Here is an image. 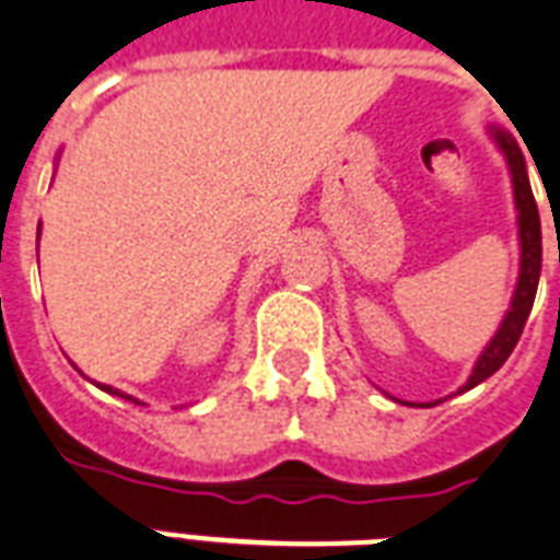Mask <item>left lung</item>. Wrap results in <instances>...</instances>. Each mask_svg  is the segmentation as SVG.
Here are the masks:
<instances>
[{"mask_svg":"<svg viewBox=\"0 0 560 560\" xmlns=\"http://www.w3.org/2000/svg\"><path fill=\"white\" fill-rule=\"evenodd\" d=\"M494 147L501 149L503 161L509 166V177H512V195H515V212H517V241H521V267H517V284L509 302V311L503 316L501 327L494 330L483 353L477 357L475 368H471L469 380L457 394L475 388L483 380L498 371L509 359V353L515 351L517 339L524 334V325L529 319L532 304H535V293H538V279H540V215L535 195L529 186V172H526V158L517 147V140L509 135L501 126H489ZM440 402V399H438ZM422 408V406H420Z\"/></svg>","mask_w":560,"mask_h":560,"instance_id":"left-lung-1","label":"left lung"}]
</instances>
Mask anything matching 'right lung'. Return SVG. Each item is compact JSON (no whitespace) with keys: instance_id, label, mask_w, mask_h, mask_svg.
Returning <instances> with one entry per match:
<instances>
[{"instance_id":"right-lung-1","label":"right lung","mask_w":560,"mask_h":560,"mask_svg":"<svg viewBox=\"0 0 560 560\" xmlns=\"http://www.w3.org/2000/svg\"><path fill=\"white\" fill-rule=\"evenodd\" d=\"M100 388L106 390V394H117V397H122V399H129V402H138V399H135V397H129V394H122V390L112 388V385H100Z\"/></svg>"}]
</instances>
